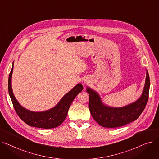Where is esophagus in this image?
<instances>
[{"label":"esophagus","mask_w":159,"mask_h":159,"mask_svg":"<svg viewBox=\"0 0 159 159\" xmlns=\"http://www.w3.org/2000/svg\"><path fill=\"white\" fill-rule=\"evenodd\" d=\"M84 83H87V81L85 80V81H84Z\"/></svg>","instance_id":"1"}]
</instances>
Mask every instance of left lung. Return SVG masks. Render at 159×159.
I'll return each mask as SVG.
<instances>
[{
    "label": "left lung",
    "mask_w": 159,
    "mask_h": 159,
    "mask_svg": "<svg viewBox=\"0 0 159 159\" xmlns=\"http://www.w3.org/2000/svg\"><path fill=\"white\" fill-rule=\"evenodd\" d=\"M150 81L148 70L142 94L134 102L122 107H111L102 101L98 93L87 87L89 94V108L92 117L102 127L117 128L123 126L136 120L144 110L148 100Z\"/></svg>",
    "instance_id": "left-lung-1"
}]
</instances>
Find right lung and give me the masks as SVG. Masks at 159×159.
Instances as JSON below:
<instances>
[{
    "mask_svg": "<svg viewBox=\"0 0 159 159\" xmlns=\"http://www.w3.org/2000/svg\"><path fill=\"white\" fill-rule=\"evenodd\" d=\"M13 63L8 79V92L16 114L19 117L30 126L50 129L60 126L66 118L68 110L74 99L83 89L81 83H78L61 99L58 103L53 108L43 111H33L24 108L15 98L12 90L11 78Z\"/></svg>",
    "mask_w": 159,
    "mask_h": 159,
    "instance_id": "obj_1",
    "label": "right lung"
}]
</instances>
